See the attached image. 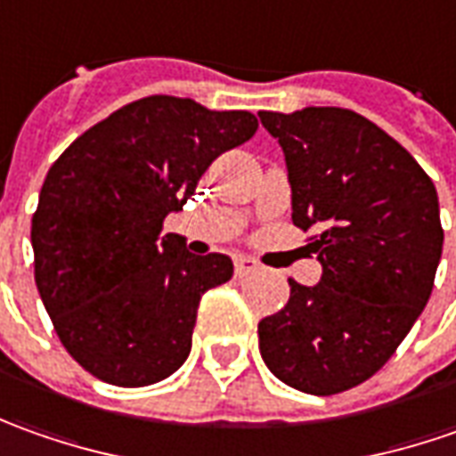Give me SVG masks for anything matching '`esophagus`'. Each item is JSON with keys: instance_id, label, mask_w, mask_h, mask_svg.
Segmentation results:
<instances>
[{"instance_id": "1", "label": "esophagus", "mask_w": 456, "mask_h": 456, "mask_svg": "<svg viewBox=\"0 0 456 456\" xmlns=\"http://www.w3.org/2000/svg\"><path fill=\"white\" fill-rule=\"evenodd\" d=\"M257 270H259V262L255 257L240 255V257L234 259V273H237V277L252 275V273H257Z\"/></svg>"}]
</instances>
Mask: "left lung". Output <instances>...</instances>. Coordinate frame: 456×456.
Returning <instances> with one entry per match:
<instances>
[{"label":"left lung","instance_id":"8db88e82","mask_svg":"<svg viewBox=\"0 0 456 456\" xmlns=\"http://www.w3.org/2000/svg\"><path fill=\"white\" fill-rule=\"evenodd\" d=\"M282 146L292 222L315 229L318 285L257 325L259 354L282 384L330 396L363 384L427 305L444 232L432 179L376 123L346 108L259 110Z\"/></svg>","mask_w":456,"mask_h":456}]
</instances>
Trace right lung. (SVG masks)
I'll list each match as a JSON object with an SVG mask.
<instances>
[{"label":"right lung","instance_id":"obj_1","mask_svg":"<svg viewBox=\"0 0 456 456\" xmlns=\"http://www.w3.org/2000/svg\"><path fill=\"white\" fill-rule=\"evenodd\" d=\"M255 131L247 110L151 95L93 126L47 171L32 216L35 282L68 354L101 381L156 384L189 358L199 300L234 265L191 255L164 219Z\"/></svg>","mask_w":456,"mask_h":456}]
</instances>
